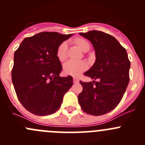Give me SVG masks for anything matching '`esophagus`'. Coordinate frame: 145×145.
Here are the masks:
<instances>
[{
    "mask_svg": "<svg viewBox=\"0 0 145 145\" xmlns=\"http://www.w3.org/2000/svg\"><path fill=\"white\" fill-rule=\"evenodd\" d=\"M73 80H74V83H78V81H79V80H78V78H76V77H74V78H73Z\"/></svg>",
    "mask_w": 145,
    "mask_h": 145,
    "instance_id": "esophagus-1",
    "label": "esophagus"
}]
</instances>
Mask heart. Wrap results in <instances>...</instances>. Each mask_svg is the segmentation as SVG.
I'll return each instance as SVG.
<instances>
[{"label":"heart","mask_w":145,"mask_h":145,"mask_svg":"<svg viewBox=\"0 0 145 145\" xmlns=\"http://www.w3.org/2000/svg\"><path fill=\"white\" fill-rule=\"evenodd\" d=\"M75 42L83 52L86 50H89L90 48V44L85 39H77ZM67 49H68V44L67 41L62 42L58 46L57 50V56L58 59L62 62L67 59ZM87 69L88 64L83 61L69 60L66 62L64 65V73L67 75L73 76H78Z\"/></svg>","instance_id":"b5f03b06"}]
</instances>
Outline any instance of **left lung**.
Here are the masks:
<instances>
[{"label":"left lung","mask_w":145,"mask_h":145,"mask_svg":"<svg viewBox=\"0 0 145 145\" xmlns=\"http://www.w3.org/2000/svg\"><path fill=\"white\" fill-rule=\"evenodd\" d=\"M79 34L91 42L96 59L84 74L94 81H80L83 90L78 96V103L86 113L100 116L121 102L129 83L131 62L125 49L114 36L100 31Z\"/></svg>","instance_id":"1"}]
</instances>
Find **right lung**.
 <instances>
[{
    "mask_svg": "<svg viewBox=\"0 0 145 145\" xmlns=\"http://www.w3.org/2000/svg\"><path fill=\"white\" fill-rule=\"evenodd\" d=\"M73 34L41 32L25 38L14 52L12 81L18 100L38 116L56 112L73 85L71 76L60 77L58 46Z\"/></svg>",
    "mask_w": 145,
    "mask_h": 145,
    "instance_id": "add662e5",
    "label": "right lung"
}]
</instances>
